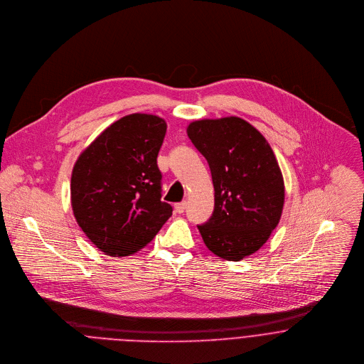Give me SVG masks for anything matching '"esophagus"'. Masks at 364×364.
Instances as JSON below:
<instances>
[{"mask_svg":"<svg viewBox=\"0 0 364 364\" xmlns=\"http://www.w3.org/2000/svg\"><path fill=\"white\" fill-rule=\"evenodd\" d=\"M185 209H186V202H181V203H176V205H175V210H176L178 213H183Z\"/></svg>","mask_w":364,"mask_h":364,"instance_id":"esophagus-1","label":"esophagus"}]
</instances>
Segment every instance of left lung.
Instances as JSON below:
<instances>
[{"mask_svg":"<svg viewBox=\"0 0 364 364\" xmlns=\"http://www.w3.org/2000/svg\"><path fill=\"white\" fill-rule=\"evenodd\" d=\"M186 131L208 159L215 188L213 215L198 229L215 255L240 261L279 223L285 188L278 161L264 135L240 117L198 120Z\"/></svg>","mask_w":364,"mask_h":364,"instance_id":"8db88e82","label":"left lung"}]
</instances>
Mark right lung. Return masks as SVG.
Returning <instances> with one entry per match:
<instances>
[{
    "label": "right lung",
    "mask_w": 364,
    "mask_h": 364,
    "mask_svg": "<svg viewBox=\"0 0 364 364\" xmlns=\"http://www.w3.org/2000/svg\"><path fill=\"white\" fill-rule=\"evenodd\" d=\"M166 122L134 113L109 125L77 158L70 179L75 219L87 239L112 257L151 242L171 218L161 200L156 156Z\"/></svg>",
    "instance_id": "add662e5"
}]
</instances>
